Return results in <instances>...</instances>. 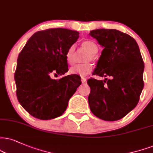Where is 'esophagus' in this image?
<instances>
[{"mask_svg": "<svg viewBox=\"0 0 153 153\" xmlns=\"http://www.w3.org/2000/svg\"><path fill=\"white\" fill-rule=\"evenodd\" d=\"M81 81H82V84H84V83L86 82V79L84 78V77H82V79H81Z\"/></svg>", "mask_w": 153, "mask_h": 153, "instance_id": "1", "label": "esophagus"}]
</instances>
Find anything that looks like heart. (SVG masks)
I'll return each mask as SVG.
<instances>
[{
	"label": "heart",
	"mask_w": 153,
	"mask_h": 153,
	"mask_svg": "<svg viewBox=\"0 0 153 153\" xmlns=\"http://www.w3.org/2000/svg\"><path fill=\"white\" fill-rule=\"evenodd\" d=\"M82 46L83 48L88 51L90 54V55L88 56L86 60L94 59V54L97 52L98 47L97 44L91 40H86L82 42ZM75 48L74 45L71 46L68 49L67 54H66V59L68 64L71 65L74 63V54H75ZM92 70V65L91 63H84V64H78L73 67H71L69 70V73L70 74H76L79 75V76H84L88 74Z\"/></svg>",
	"instance_id": "obj_1"
}]
</instances>
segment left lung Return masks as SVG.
<instances>
[{
    "instance_id": "left-lung-1",
    "label": "left lung",
    "mask_w": 153,
    "mask_h": 153,
    "mask_svg": "<svg viewBox=\"0 0 153 153\" xmlns=\"http://www.w3.org/2000/svg\"><path fill=\"white\" fill-rule=\"evenodd\" d=\"M90 35L103 47L93 74L110 77L87 81L90 109L102 120H120L136 106L144 86V63L138 45L131 36L117 30H94Z\"/></svg>"
}]
</instances>
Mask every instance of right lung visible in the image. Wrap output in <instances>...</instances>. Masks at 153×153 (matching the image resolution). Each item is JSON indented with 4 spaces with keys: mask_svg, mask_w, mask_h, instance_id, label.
Returning <instances> with one entry per match:
<instances>
[{
    "mask_svg": "<svg viewBox=\"0 0 153 153\" xmlns=\"http://www.w3.org/2000/svg\"><path fill=\"white\" fill-rule=\"evenodd\" d=\"M79 33L65 28H51L35 33L19 54L15 72L19 103L31 116L50 120L62 116L68 101L82 84L78 75L59 79L52 74L68 71L66 54Z\"/></svg>",
    "mask_w": 153,
    "mask_h": 153,
    "instance_id": "1",
    "label": "right lung"
}]
</instances>
